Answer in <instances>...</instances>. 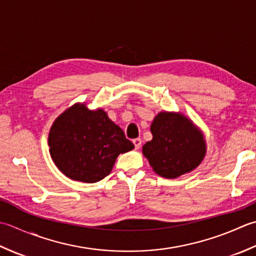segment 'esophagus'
I'll use <instances>...</instances> for the list:
<instances>
[{"instance_id": "obj_1", "label": "esophagus", "mask_w": 256, "mask_h": 256, "mask_svg": "<svg viewBox=\"0 0 256 256\" xmlns=\"http://www.w3.org/2000/svg\"><path fill=\"white\" fill-rule=\"evenodd\" d=\"M132 142H134V148L138 150L140 147H142V140L140 139V138H136V139H134V140H132Z\"/></svg>"}]
</instances>
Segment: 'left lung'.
Segmentation results:
<instances>
[{"label":"left lung","mask_w":256,"mask_h":256,"mask_svg":"<svg viewBox=\"0 0 256 256\" xmlns=\"http://www.w3.org/2000/svg\"><path fill=\"white\" fill-rule=\"evenodd\" d=\"M142 154L160 176L174 179L196 169L206 152L199 128L182 114L161 112L154 117Z\"/></svg>","instance_id":"left-lung-1"}]
</instances>
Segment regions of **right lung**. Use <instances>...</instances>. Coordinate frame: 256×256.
<instances>
[{"label": "right lung", "mask_w": 256, "mask_h": 256, "mask_svg": "<svg viewBox=\"0 0 256 256\" xmlns=\"http://www.w3.org/2000/svg\"><path fill=\"white\" fill-rule=\"evenodd\" d=\"M50 154L67 178L94 184L112 170L117 157L134 148L102 109L75 104L60 114L48 134Z\"/></svg>", "instance_id": "add662e5"}]
</instances>
